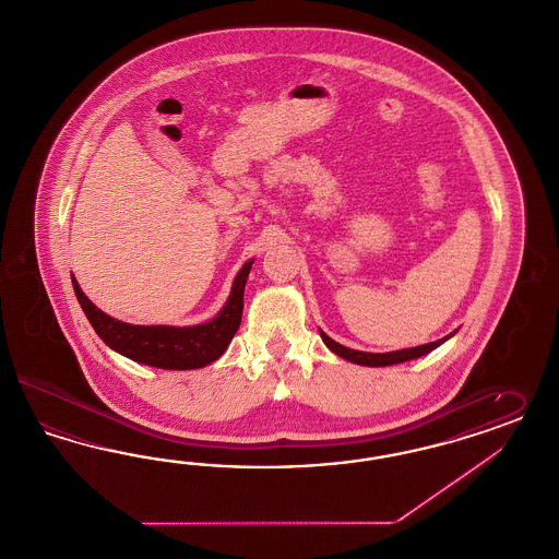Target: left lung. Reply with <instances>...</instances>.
Listing matches in <instances>:
<instances>
[{
	"label": "left lung",
	"instance_id": "8db88e82",
	"mask_svg": "<svg viewBox=\"0 0 559 559\" xmlns=\"http://www.w3.org/2000/svg\"><path fill=\"white\" fill-rule=\"evenodd\" d=\"M454 333H450V335H445V337H441V340H437V342H431V344H423V346H414V348H404V350L393 352L352 350V348H346V346L333 342L325 331H321V340L325 342V346H328L331 352H335L337 356H342L344 360H350L354 365H362V367H390V365H400V362L414 360V358H420V356L429 354V352L435 350L437 346H441L445 340H450Z\"/></svg>",
	"mask_w": 559,
	"mask_h": 559
}]
</instances>
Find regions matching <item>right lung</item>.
<instances>
[{
  "label": "right lung",
  "mask_w": 559,
  "mask_h": 559,
  "mask_svg": "<svg viewBox=\"0 0 559 559\" xmlns=\"http://www.w3.org/2000/svg\"><path fill=\"white\" fill-rule=\"evenodd\" d=\"M254 259L247 261L229 289L228 300L222 310L199 325L176 328V325H132L109 317L97 309L84 294L76 277L72 275V288L83 307L84 314L93 330L111 350L126 358L155 369L167 371H190L203 369L228 350L234 333L242 321L245 286Z\"/></svg>",
  "instance_id": "1"
}]
</instances>
